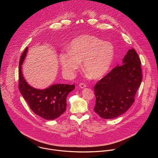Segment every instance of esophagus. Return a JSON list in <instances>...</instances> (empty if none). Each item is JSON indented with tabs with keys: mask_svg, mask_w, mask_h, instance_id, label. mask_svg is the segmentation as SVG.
I'll return each mask as SVG.
<instances>
[{
	"mask_svg": "<svg viewBox=\"0 0 158 158\" xmlns=\"http://www.w3.org/2000/svg\"><path fill=\"white\" fill-rule=\"evenodd\" d=\"M86 86H87V85H86L85 84H84V83H81V84H79V87H80L81 88H82V89L85 87Z\"/></svg>",
	"mask_w": 158,
	"mask_h": 158,
	"instance_id": "34e87169",
	"label": "esophagus"
}]
</instances>
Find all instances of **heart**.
I'll return each mask as SVG.
<instances>
[{"instance_id":"obj_1","label":"heart","mask_w":158,"mask_h":158,"mask_svg":"<svg viewBox=\"0 0 158 158\" xmlns=\"http://www.w3.org/2000/svg\"><path fill=\"white\" fill-rule=\"evenodd\" d=\"M69 51L59 54L63 73L73 77L83 60L85 72L92 78L105 75L109 70L114 57V48L110 42L91 35H81L71 41Z\"/></svg>"}]
</instances>
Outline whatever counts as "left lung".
I'll return each mask as SVG.
<instances>
[{
    "mask_svg": "<svg viewBox=\"0 0 158 158\" xmlns=\"http://www.w3.org/2000/svg\"><path fill=\"white\" fill-rule=\"evenodd\" d=\"M123 63L112 69L94 87V110L102 118H118L127 111L135 101L143 75L140 59L133 48L128 51Z\"/></svg>",
    "mask_w": 158,
    "mask_h": 158,
    "instance_id": "1",
    "label": "left lung"
}]
</instances>
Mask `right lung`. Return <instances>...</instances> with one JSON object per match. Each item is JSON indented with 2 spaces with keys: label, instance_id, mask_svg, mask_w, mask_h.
I'll list each match as a JSON object with an SVG mask.
<instances>
[{
  "label": "right lung",
  "instance_id": "obj_1",
  "mask_svg": "<svg viewBox=\"0 0 158 158\" xmlns=\"http://www.w3.org/2000/svg\"><path fill=\"white\" fill-rule=\"evenodd\" d=\"M27 47L20 56L19 66V89L31 109L37 116L47 120L59 118L66 109V98L74 89V84H54L40 90L30 86L21 71V65L26 57Z\"/></svg>",
  "mask_w": 158,
  "mask_h": 158
}]
</instances>
